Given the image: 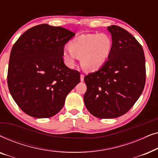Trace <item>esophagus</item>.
<instances>
[{
    "label": "esophagus",
    "mask_w": 158,
    "mask_h": 158,
    "mask_svg": "<svg viewBox=\"0 0 158 158\" xmlns=\"http://www.w3.org/2000/svg\"><path fill=\"white\" fill-rule=\"evenodd\" d=\"M81 82H83L84 81V75H83V74L81 75Z\"/></svg>",
    "instance_id": "obj_1"
}]
</instances>
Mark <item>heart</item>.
I'll list each match as a JSON object with an SVG mask.
<instances>
[{
  "instance_id": "heart-1",
  "label": "heart",
  "mask_w": 158,
  "mask_h": 158,
  "mask_svg": "<svg viewBox=\"0 0 158 158\" xmlns=\"http://www.w3.org/2000/svg\"><path fill=\"white\" fill-rule=\"evenodd\" d=\"M69 49H63L62 57L64 64L73 68L76 58H81L84 70L94 72L104 65L111 55L113 42L105 33L83 34L69 42Z\"/></svg>"
}]
</instances>
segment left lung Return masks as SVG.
Wrapping results in <instances>:
<instances>
[{"instance_id":"left-lung-1","label":"left lung","mask_w":158,"mask_h":158,"mask_svg":"<svg viewBox=\"0 0 158 158\" xmlns=\"http://www.w3.org/2000/svg\"><path fill=\"white\" fill-rule=\"evenodd\" d=\"M111 34V55L102 68L84 77L86 109L100 118L126 114L143 91L145 58L143 49L131 34L118 26L107 27Z\"/></svg>"}]
</instances>
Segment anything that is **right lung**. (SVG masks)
Wrapping results in <instances>:
<instances>
[{"label":"right lung","instance_id":"1","mask_svg":"<svg viewBox=\"0 0 158 158\" xmlns=\"http://www.w3.org/2000/svg\"><path fill=\"white\" fill-rule=\"evenodd\" d=\"M75 35L64 28L41 24L28 29L13 46L8 89L28 115L37 118L55 116L81 81L80 73L68 68L62 57L64 45Z\"/></svg>","mask_w":158,"mask_h":158}]
</instances>
